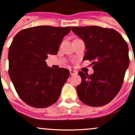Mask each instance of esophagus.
<instances>
[{
	"mask_svg": "<svg viewBox=\"0 0 135 135\" xmlns=\"http://www.w3.org/2000/svg\"><path fill=\"white\" fill-rule=\"evenodd\" d=\"M70 75H75L77 74V71L75 70H70Z\"/></svg>",
	"mask_w": 135,
	"mask_h": 135,
	"instance_id": "34e87169",
	"label": "esophagus"
}]
</instances>
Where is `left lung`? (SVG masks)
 Wrapping results in <instances>:
<instances>
[{
    "mask_svg": "<svg viewBox=\"0 0 135 135\" xmlns=\"http://www.w3.org/2000/svg\"><path fill=\"white\" fill-rule=\"evenodd\" d=\"M73 32L82 39L87 51L83 60L92 62L93 73H78L81 83L76 86L79 98L92 107L110 102L120 90L129 66L128 44L113 29L99 26L73 27Z\"/></svg>",
    "mask_w": 135,
    "mask_h": 135,
    "instance_id": "obj_1",
    "label": "left lung"
}]
</instances>
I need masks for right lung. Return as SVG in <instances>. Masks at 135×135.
I'll list each match as a JSON object with an SVG mask.
<instances>
[{"mask_svg": "<svg viewBox=\"0 0 135 135\" xmlns=\"http://www.w3.org/2000/svg\"><path fill=\"white\" fill-rule=\"evenodd\" d=\"M70 27H33L19 31L8 49V75L15 89L24 102L44 108L59 99L70 72L54 69L45 60L56 55Z\"/></svg>", "mask_w": 135, "mask_h": 135, "instance_id": "obj_1", "label": "right lung"}]
</instances>
